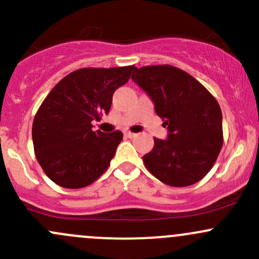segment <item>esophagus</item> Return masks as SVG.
<instances>
[{
    "label": "esophagus",
    "mask_w": 259,
    "mask_h": 259,
    "mask_svg": "<svg viewBox=\"0 0 259 259\" xmlns=\"http://www.w3.org/2000/svg\"><path fill=\"white\" fill-rule=\"evenodd\" d=\"M124 135H125V137H126V138H134V137H135L134 133H130V132H125Z\"/></svg>",
    "instance_id": "34e87169"
}]
</instances>
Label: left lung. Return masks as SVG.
<instances>
[{"label":"left lung","instance_id":"left-lung-1","mask_svg":"<svg viewBox=\"0 0 259 259\" xmlns=\"http://www.w3.org/2000/svg\"><path fill=\"white\" fill-rule=\"evenodd\" d=\"M132 79L168 130L166 139L154 138L153 150L143 156L148 170L171 187L199 182L223 145L219 104L199 81L170 65L135 67Z\"/></svg>","mask_w":259,"mask_h":259}]
</instances>
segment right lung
Here are the masks:
<instances>
[{
  "instance_id": "1",
  "label": "right lung",
  "mask_w": 259,
  "mask_h": 259,
  "mask_svg": "<svg viewBox=\"0 0 259 259\" xmlns=\"http://www.w3.org/2000/svg\"><path fill=\"white\" fill-rule=\"evenodd\" d=\"M134 66L80 69L60 81L38 109L32 124L36 158L57 185H90L108 169L121 132H93V120L109 114L113 95Z\"/></svg>"
}]
</instances>
